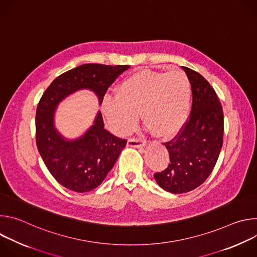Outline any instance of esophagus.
I'll list each match as a JSON object with an SVG mask.
<instances>
[{"mask_svg": "<svg viewBox=\"0 0 257 257\" xmlns=\"http://www.w3.org/2000/svg\"><path fill=\"white\" fill-rule=\"evenodd\" d=\"M145 143H146V141L142 140L140 138H130V139H128L127 145L131 146V148L139 149V148H142V146H144Z\"/></svg>", "mask_w": 257, "mask_h": 257, "instance_id": "esophagus-1", "label": "esophagus"}]
</instances>
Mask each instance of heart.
Masks as SVG:
<instances>
[{"label":"heart","instance_id":"1","mask_svg":"<svg viewBox=\"0 0 257 257\" xmlns=\"http://www.w3.org/2000/svg\"><path fill=\"white\" fill-rule=\"evenodd\" d=\"M191 85L185 73L143 70L126 77L115 96L106 95L101 104L106 124L113 132L126 135L142 118L161 136L178 132L190 109Z\"/></svg>","mask_w":257,"mask_h":257}]
</instances>
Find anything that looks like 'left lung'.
Returning a JSON list of instances; mask_svg holds the SVG:
<instances>
[{
  "label": "left lung",
  "instance_id": "8db88e82",
  "mask_svg": "<svg viewBox=\"0 0 257 257\" xmlns=\"http://www.w3.org/2000/svg\"><path fill=\"white\" fill-rule=\"evenodd\" d=\"M191 84L190 117L175 138L164 143L169 152V166L155 174L166 191L189 192L207 179L223 145L224 113L221 102L208 81L199 73L182 67Z\"/></svg>",
  "mask_w": 257,
  "mask_h": 257
}]
</instances>
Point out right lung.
Returning <instances> with one entry per match:
<instances>
[{
  "label": "right lung",
  "mask_w": 257,
  "mask_h": 257,
  "mask_svg": "<svg viewBox=\"0 0 257 257\" xmlns=\"http://www.w3.org/2000/svg\"><path fill=\"white\" fill-rule=\"evenodd\" d=\"M128 68L127 65L84 64L63 73L43 94L35 116L36 145L50 173L67 189L82 193L100 185L127 140L103 128L99 111L83 135L76 139H66L55 127L58 104L81 89L93 91L100 104L107 88Z\"/></svg>",
  "instance_id": "right-lung-1"
}]
</instances>
